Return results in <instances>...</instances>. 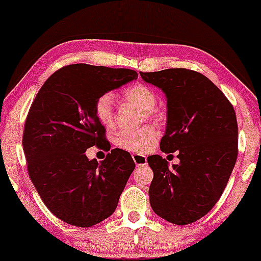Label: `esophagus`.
Masks as SVG:
<instances>
[{
    "label": "esophagus",
    "instance_id": "34e87169",
    "mask_svg": "<svg viewBox=\"0 0 261 261\" xmlns=\"http://www.w3.org/2000/svg\"><path fill=\"white\" fill-rule=\"evenodd\" d=\"M132 156H133L134 163L137 164L138 166L146 165V163H147V158H146V156L142 155V154H138V153H135V154H133Z\"/></svg>",
    "mask_w": 261,
    "mask_h": 261
}]
</instances>
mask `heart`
Masks as SVG:
<instances>
[{
  "instance_id": "1",
  "label": "heart",
  "mask_w": 261,
  "mask_h": 261,
  "mask_svg": "<svg viewBox=\"0 0 261 261\" xmlns=\"http://www.w3.org/2000/svg\"><path fill=\"white\" fill-rule=\"evenodd\" d=\"M126 101L133 103L142 110L145 117L154 115L156 95L146 84H135L124 89L122 92ZM95 115L103 126L110 127L114 123V103L112 95H101L95 102ZM158 133L153 126H144L138 129H123L116 135L115 144L119 148L135 153H146L155 145Z\"/></svg>"
}]
</instances>
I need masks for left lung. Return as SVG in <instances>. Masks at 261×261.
I'll use <instances>...</instances> for the list:
<instances>
[{"mask_svg":"<svg viewBox=\"0 0 261 261\" xmlns=\"http://www.w3.org/2000/svg\"><path fill=\"white\" fill-rule=\"evenodd\" d=\"M166 97L167 119L160 149L178 152L172 167L154 154L149 203L156 215L178 226L209 213L226 188L238 158V122L233 106L202 73L187 69L140 72Z\"/></svg>","mask_w":261,"mask_h":261,"instance_id":"8db88e82","label":"left lung"}]
</instances>
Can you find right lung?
Returning <instances> with one entry per match:
<instances>
[{"label": "right lung", "instance_id": "right-lung-1", "mask_svg": "<svg viewBox=\"0 0 261 261\" xmlns=\"http://www.w3.org/2000/svg\"><path fill=\"white\" fill-rule=\"evenodd\" d=\"M137 78L133 70L73 64L56 71L32 103L22 139L28 174L45 205L64 222L87 228L115 212L135 169L133 159L114 148L98 163L85 151L106 144L96 99Z\"/></svg>", "mask_w": 261, "mask_h": 261}]
</instances>
